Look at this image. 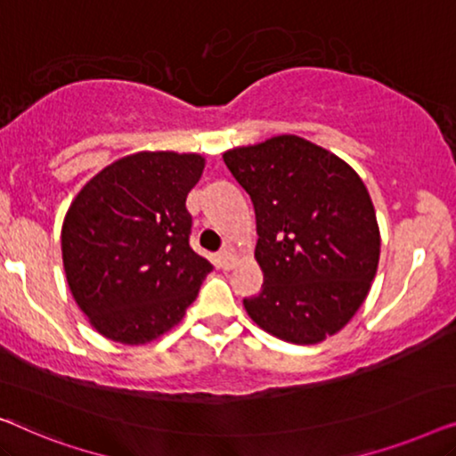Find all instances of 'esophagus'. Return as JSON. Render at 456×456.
Here are the masks:
<instances>
[{
	"instance_id": "1",
	"label": "esophagus",
	"mask_w": 456,
	"mask_h": 456,
	"mask_svg": "<svg viewBox=\"0 0 456 456\" xmlns=\"http://www.w3.org/2000/svg\"><path fill=\"white\" fill-rule=\"evenodd\" d=\"M219 258H221V262H223V268H227V271H229V268H233L235 262H237L235 252H233V248H231V246H227L225 249H223Z\"/></svg>"
}]
</instances>
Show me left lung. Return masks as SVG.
Instances as JSON below:
<instances>
[{"label": "left lung", "mask_w": 456, "mask_h": 456, "mask_svg": "<svg viewBox=\"0 0 456 456\" xmlns=\"http://www.w3.org/2000/svg\"><path fill=\"white\" fill-rule=\"evenodd\" d=\"M223 159L256 210L254 258L265 283L243 299L248 316L293 345L337 335L368 297L380 260V227L362 177L295 134L235 146Z\"/></svg>", "instance_id": "1"}]
</instances>
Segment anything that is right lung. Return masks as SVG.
I'll return each mask as SVG.
<instances>
[{"instance_id":"1","label":"right lung","mask_w":456,"mask_h":456,"mask_svg":"<svg viewBox=\"0 0 456 456\" xmlns=\"http://www.w3.org/2000/svg\"><path fill=\"white\" fill-rule=\"evenodd\" d=\"M204 163L198 152H134L102 167L69 204L61 225L68 287L109 341H157L182 322L213 271L188 241L185 198Z\"/></svg>"}]
</instances>
